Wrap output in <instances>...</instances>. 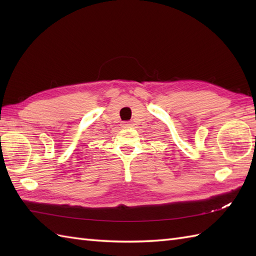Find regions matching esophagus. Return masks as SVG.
I'll return each instance as SVG.
<instances>
[{
  "mask_svg": "<svg viewBox=\"0 0 256 256\" xmlns=\"http://www.w3.org/2000/svg\"><path fill=\"white\" fill-rule=\"evenodd\" d=\"M131 126H132V123H130V122L123 123V128H131Z\"/></svg>",
  "mask_w": 256,
  "mask_h": 256,
  "instance_id": "esophagus-1",
  "label": "esophagus"
}]
</instances>
